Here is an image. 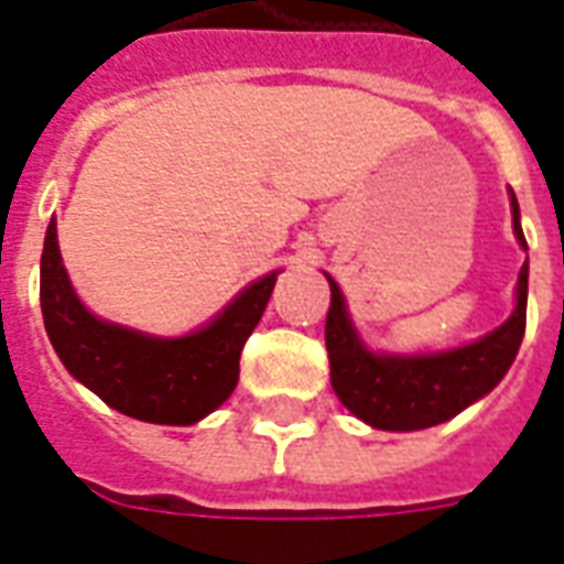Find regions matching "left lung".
<instances>
[{"label": "left lung", "mask_w": 564, "mask_h": 564, "mask_svg": "<svg viewBox=\"0 0 564 564\" xmlns=\"http://www.w3.org/2000/svg\"><path fill=\"white\" fill-rule=\"evenodd\" d=\"M508 199H511L517 245L529 250L514 191H508ZM325 281L332 286V307L325 319L332 388L346 410L377 431H424L460 415L466 406L487 398L502 382L508 367L514 365L517 349L523 344L529 257L517 274L514 311L499 328L475 337L469 344L419 349V352H386L367 346L349 316L344 290L332 274H325Z\"/></svg>", "instance_id": "left-lung-1"}]
</instances>
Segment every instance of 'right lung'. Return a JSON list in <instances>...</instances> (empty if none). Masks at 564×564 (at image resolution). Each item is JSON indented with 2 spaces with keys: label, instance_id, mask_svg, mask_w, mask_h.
Masks as SVG:
<instances>
[{
  "label": "right lung",
  "instance_id": "right-lung-1",
  "mask_svg": "<svg viewBox=\"0 0 564 564\" xmlns=\"http://www.w3.org/2000/svg\"><path fill=\"white\" fill-rule=\"evenodd\" d=\"M278 271L248 283L208 323L178 337L149 335L91 314L62 262L56 218L41 253V314L70 377L128 419L187 427L236 391L245 340L265 314Z\"/></svg>",
  "mask_w": 564,
  "mask_h": 564
}]
</instances>
